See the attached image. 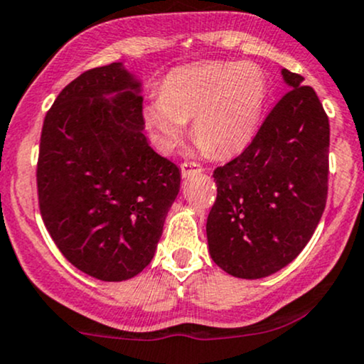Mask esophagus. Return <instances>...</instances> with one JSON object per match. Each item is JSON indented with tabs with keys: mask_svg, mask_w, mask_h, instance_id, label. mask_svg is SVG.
I'll return each instance as SVG.
<instances>
[{
	"mask_svg": "<svg viewBox=\"0 0 364 364\" xmlns=\"http://www.w3.org/2000/svg\"><path fill=\"white\" fill-rule=\"evenodd\" d=\"M181 170H182V177H191V175L203 172V168H200L198 164H194V161H183L181 165Z\"/></svg>",
	"mask_w": 364,
	"mask_h": 364,
	"instance_id": "1",
	"label": "esophagus"
}]
</instances>
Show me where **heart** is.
Here are the masks:
<instances>
[{"label":"heart","mask_w":364,"mask_h":364,"mask_svg":"<svg viewBox=\"0 0 364 364\" xmlns=\"http://www.w3.org/2000/svg\"><path fill=\"white\" fill-rule=\"evenodd\" d=\"M266 98L267 80L257 64L203 61L170 71L143 115L165 151L181 143L192 119V139L204 153L232 156L254 139Z\"/></svg>","instance_id":"obj_1"}]
</instances>
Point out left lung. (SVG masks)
I'll use <instances>...</instances> for the list:
<instances>
[{"instance_id": "obj_1", "label": "left lung", "mask_w": 364, "mask_h": 364, "mask_svg": "<svg viewBox=\"0 0 364 364\" xmlns=\"http://www.w3.org/2000/svg\"><path fill=\"white\" fill-rule=\"evenodd\" d=\"M281 75L289 92L242 155L213 173L209 254L242 279L271 276L296 259L326 209L328 117L303 76L284 68Z\"/></svg>"}]
</instances>
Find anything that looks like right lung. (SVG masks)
<instances>
[{
  "label": "right lung",
  "mask_w": 364,
  "mask_h": 364,
  "mask_svg": "<svg viewBox=\"0 0 364 364\" xmlns=\"http://www.w3.org/2000/svg\"><path fill=\"white\" fill-rule=\"evenodd\" d=\"M141 81L122 63L63 88L42 126L38 208L61 254L100 281L151 262L181 170L144 136Z\"/></svg>",
  "instance_id": "add662e5"
}]
</instances>
